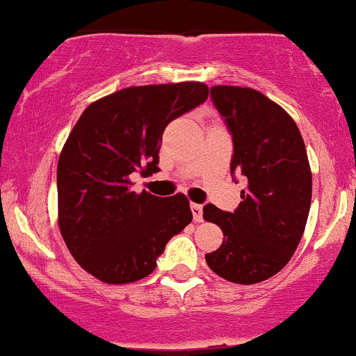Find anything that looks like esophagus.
I'll return each mask as SVG.
<instances>
[{"mask_svg": "<svg viewBox=\"0 0 356 356\" xmlns=\"http://www.w3.org/2000/svg\"><path fill=\"white\" fill-rule=\"evenodd\" d=\"M192 214H193V220L195 221H202V206L200 204H192Z\"/></svg>", "mask_w": 356, "mask_h": 356, "instance_id": "34e87169", "label": "esophagus"}]
</instances>
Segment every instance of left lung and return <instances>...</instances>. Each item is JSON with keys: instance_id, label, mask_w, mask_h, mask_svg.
Segmentation results:
<instances>
[{"instance_id": "8db88e82", "label": "left lung", "mask_w": 356, "mask_h": 356, "mask_svg": "<svg viewBox=\"0 0 356 356\" xmlns=\"http://www.w3.org/2000/svg\"><path fill=\"white\" fill-rule=\"evenodd\" d=\"M211 100L234 143L230 173L248 183L234 213L204 206V220L223 232L206 254L216 275L258 284L279 273L296 251L312 204V171L296 122L259 91L213 86Z\"/></svg>"}]
</instances>
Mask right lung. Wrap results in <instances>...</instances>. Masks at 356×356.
Returning a JSON list of instances; mask_svg holds the SVG:
<instances>
[{
    "label": "right lung",
    "mask_w": 356,
    "mask_h": 356,
    "mask_svg": "<svg viewBox=\"0 0 356 356\" xmlns=\"http://www.w3.org/2000/svg\"><path fill=\"white\" fill-rule=\"evenodd\" d=\"M207 95L202 83L126 88L93 102L70 131L57 168L60 234L74 259L102 282L150 275L170 238L192 221L183 193H136L129 175L159 171L166 126Z\"/></svg>",
    "instance_id": "1"
}]
</instances>
